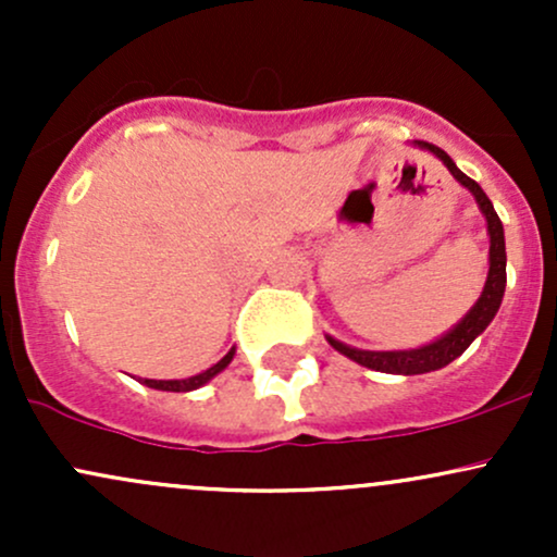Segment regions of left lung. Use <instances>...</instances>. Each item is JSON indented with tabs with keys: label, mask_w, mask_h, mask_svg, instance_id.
Wrapping results in <instances>:
<instances>
[{
	"label": "left lung",
	"mask_w": 557,
	"mask_h": 557,
	"mask_svg": "<svg viewBox=\"0 0 557 557\" xmlns=\"http://www.w3.org/2000/svg\"><path fill=\"white\" fill-rule=\"evenodd\" d=\"M417 146H421V149L432 151L434 157L443 159V164L447 170H450V175L456 177V181L461 185H466L471 194H474L479 209H482V214L487 216L490 274H487V283H484L482 296H479V300L474 304V309H471L469 314H466L461 322L456 324V327L447 332L445 337H440V341L424 345V348H413V350H359V348H350V345H343V343H337V341H332V337H327L332 348L341 350L343 356H348V359L361 363V367L376 369V372H385V374H424V372H434V369L447 367V363H450L453 359H458V356H461L463 350L469 348L471 343H474L476 335H482V332L487 330V324L492 322V319H495L497 309H500V300H503V293H505V235H503V222H500V216H497L495 207H492L487 194L479 188L476 181H471L469 175H463V172L456 168V162H453V159L447 157L445 151L440 149V146L426 144V140H417Z\"/></svg>",
	"instance_id": "obj_1"
}]
</instances>
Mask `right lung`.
<instances>
[{"mask_svg": "<svg viewBox=\"0 0 557 557\" xmlns=\"http://www.w3.org/2000/svg\"><path fill=\"white\" fill-rule=\"evenodd\" d=\"M233 354L235 350H230L225 359H220L214 363L212 369H207V372L196 374V376H188V380H144L146 387H154V389H168V393H188V389H196L201 385H207L209 380H212L214 374H220L222 369L227 367L230 361H233Z\"/></svg>", "mask_w": 557, "mask_h": 557, "instance_id": "add662e5", "label": "right lung"}]
</instances>
